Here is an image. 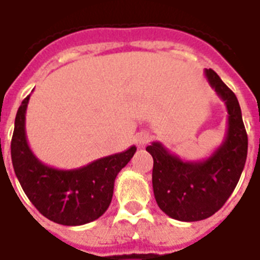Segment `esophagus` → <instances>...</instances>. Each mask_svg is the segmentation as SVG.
<instances>
[{
    "instance_id": "obj_1",
    "label": "esophagus",
    "mask_w": 260,
    "mask_h": 260,
    "mask_svg": "<svg viewBox=\"0 0 260 260\" xmlns=\"http://www.w3.org/2000/svg\"><path fill=\"white\" fill-rule=\"evenodd\" d=\"M150 141V134L149 133H138L136 137V143L138 147H143L147 142Z\"/></svg>"
}]
</instances>
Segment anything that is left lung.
<instances>
[{
  "mask_svg": "<svg viewBox=\"0 0 260 260\" xmlns=\"http://www.w3.org/2000/svg\"><path fill=\"white\" fill-rule=\"evenodd\" d=\"M205 78L227 106L228 127L211 157L184 161L161 142L146 147L153 157V190L162 212L180 221H199L219 211L236 188L247 159L246 128L236 95L213 70Z\"/></svg>",
  "mask_w": 260,
  "mask_h": 260,
  "instance_id": "1",
  "label": "left lung"
}]
</instances>
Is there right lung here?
<instances>
[{"mask_svg":"<svg viewBox=\"0 0 260 260\" xmlns=\"http://www.w3.org/2000/svg\"><path fill=\"white\" fill-rule=\"evenodd\" d=\"M30 95L18 107L10 143L14 173L39 212L63 225H82L107 211L114 182L137 147L107 155L78 169L61 170L45 165L33 154L25 134V114Z\"/></svg>","mask_w":260,"mask_h":260,"instance_id":"1","label":"right lung"}]
</instances>
